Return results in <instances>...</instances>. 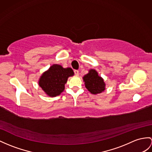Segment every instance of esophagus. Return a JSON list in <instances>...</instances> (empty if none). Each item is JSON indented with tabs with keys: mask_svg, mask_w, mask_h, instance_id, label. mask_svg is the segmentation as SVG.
Here are the masks:
<instances>
[{
	"mask_svg": "<svg viewBox=\"0 0 152 152\" xmlns=\"http://www.w3.org/2000/svg\"><path fill=\"white\" fill-rule=\"evenodd\" d=\"M74 73H75L76 75H79V71H78V70H77V69L74 70Z\"/></svg>",
	"mask_w": 152,
	"mask_h": 152,
	"instance_id": "34e87169",
	"label": "esophagus"
}]
</instances>
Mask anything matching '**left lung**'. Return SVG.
<instances>
[{
	"label": "left lung",
	"mask_w": 152,
	"mask_h": 152,
	"mask_svg": "<svg viewBox=\"0 0 152 152\" xmlns=\"http://www.w3.org/2000/svg\"><path fill=\"white\" fill-rule=\"evenodd\" d=\"M85 87L92 94H101L105 90V83L101 77L99 76L97 72L91 69L88 73L83 77Z\"/></svg>",
	"instance_id": "left-lung-1"
}]
</instances>
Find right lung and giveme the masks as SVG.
Segmentation results:
<instances>
[{
  "label": "right lung",
  "instance_id": "obj_1",
  "mask_svg": "<svg viewBox=\"0 0 152 152\" xmlns=\"http://www.w3.org/2000/svg\"><path fill=\"white\" fill-rule=\"evenodd\" d=\"M73 75L71 68H64L61 65L53 64L40 77L39 85L48 96L56 97L64 90L68 77Z\"/></svg>",
  "mask_w": 152,
  "mask_h": 152
}]
</instances>
